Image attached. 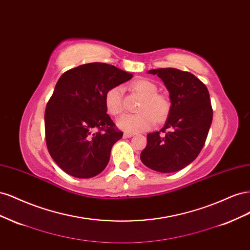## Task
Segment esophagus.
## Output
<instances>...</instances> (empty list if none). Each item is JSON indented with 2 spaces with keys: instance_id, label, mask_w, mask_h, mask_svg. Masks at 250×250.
Wrapping results in <instances>:
<instances>
[{
  "instance_id": "1",
  "label": "esophagus",
  "mask_w": 250,
  "mask_h": 250,
  "mask_svg": "<svg viewBox=\"0 0 250 250\" xmlns=\"http://www.w3.org/2000/svg\"><path fill=\"white\" fill-rule=\"evenodd\" d=\"M133 135H134V133H131V132H124L123 137H124L125 139H128V138H131V137H133Z\"/></svg>"
}]
</instances>
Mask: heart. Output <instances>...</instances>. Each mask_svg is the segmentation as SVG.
<instances>
[{"mask_svg": "<svg viewBox=\"0 0 250 250\" xmlns=\"http://www.w3.org/2000/svg\"><path fill=\"white\" fill-rule=\"evenodd\" d=\"M135 93L143 97L138 115H126L119 119L118 127L126 132H140L148 130L155 123L162 122L168 117L171 103L168 97L157 94V86L152 81L147 79L135 80L131 84ZM122 87L116 85L110 87L104 97L105 106L112 116H119L123 112Z\"/></svg>", "mask_w": 250, "mask_h": 250, "instance_id": "obj_1", "label": "heart"}]
</instances>
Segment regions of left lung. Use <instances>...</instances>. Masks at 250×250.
I'll return each instance as SVG.
<instances>
[{"label": "left lung", "mask_w": 250, "mask_h": 250, "mask_svg": "<svg viewBox=\"0 0 250 250\" xmlns=\"http://www.w3.org/2000/svg\"><path fill=\"white\" fill-rule=\"evenodd\" d=\"M157 75L170 93L171 108L162 132L147 134V146L141 161L162 173L176 172L198 156L206 143L213 120L208 90L204 83L188 72L173 67L150 70Z\"/></svg>", "instance_id": "left-lung-1"}]
</instances>
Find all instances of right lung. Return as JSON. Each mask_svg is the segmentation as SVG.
<instances>
[{
  "instance_id": "right-lung-1",
  "label": "right lung",
  "mask_w": 250,
  "mask_h": 250,
  "mask_svg": "<svg viewBox=\"0 0 250 250\" xmlns=\"http://www.w3.org/2000/svg\"><path fill=\"white\" fill-rule=\"evenodd\" d=\"M132 74L102 62L66 71L57 81L44 111V131L51 157L65 173L90 178L106 167L110 150L122 139L107 115V90Z\"/></svg>"
}]
</instances>
